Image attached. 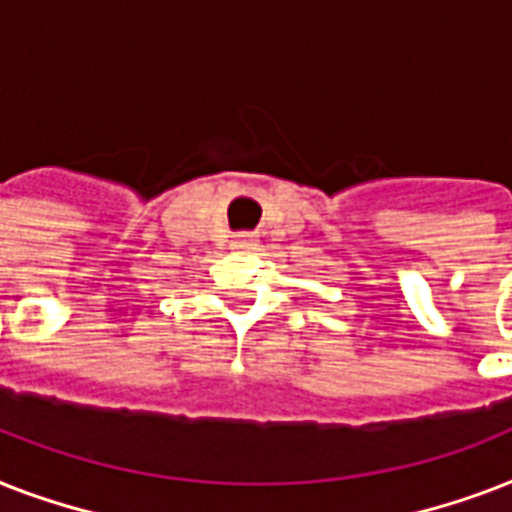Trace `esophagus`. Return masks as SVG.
<instances>
[{
	"label": "esophagus",
	"instance_id": "34e87169",
	"mask_svg": "<svg viewBox=\"0 0 512 512\" xmlns=\"http://www.w3.org/2000/svg\"><path fill=\"white\" fill-rule=\"evenodd\" d=\"M233 247L241 249V252H249V249L257 247V241L252 239V236H239V239L233 241Z\"/></svg>",
	"mask_w": 512,
	"mask_h": 512
}]
</instances>
